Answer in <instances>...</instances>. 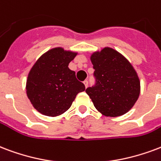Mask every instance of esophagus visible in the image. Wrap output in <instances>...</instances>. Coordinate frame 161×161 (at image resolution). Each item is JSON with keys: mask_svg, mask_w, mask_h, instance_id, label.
<instances>
[{"mask_svg": "<svg viewBox=\"0 0 161 161\" xmlns=\"http://www.w3.org/2000/svg\"><path fill=\"white\" fill-rule=\"evenodd\" d=\"M83 83H84V85H85L86 88L87 87V86H88V81H87V80H85V81L83 82Z\"/></svg>", "mask_w": 161, "mask_h": 161, "instance_id": "obj_1", "label": "esophagus"}]
</instances>
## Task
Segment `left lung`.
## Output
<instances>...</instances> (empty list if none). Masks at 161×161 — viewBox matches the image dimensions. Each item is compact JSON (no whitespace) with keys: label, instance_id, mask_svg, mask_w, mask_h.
I'll return each mask as SVG.
<instances>
[{"label":"left lung","instance_id":"left-lung-1","mask_svg":"<svg viewBox=\"0 0 161 161\" xmlns=\"http://www.w3.org/2000/svg\"><path fill=\"white\" fill-rule=\"evenodd\" d=\"M96 86L88 87L97 110L104 116L117 117L130 110L140 95L139 77L127 58L113 48L105 47L91 54Z\"/></svg>","mask_w":161,"mask_h":161}]
</instances>
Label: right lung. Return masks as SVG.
I'll use <instances>...</instances> for the list:
<instances>
[{
    "instance_id": "obj_1",
    "label": "right lung",
    "mask_w": 161,
    "mask_h": 161,
    "mask_svg": "<svg viewBox=\"0 0 161 161\" xmlns=\"http://www.w3.org/2000/svg\"><path fill=\"white\" fill-rule=\"evenodd\" d=\"M78 54L63 47L52 48L36 60L28 74L26 94L31 104L44 115L56 117L70 108L85 86L76 79L69 64Z\"/></svg>"
}]
</instances>
